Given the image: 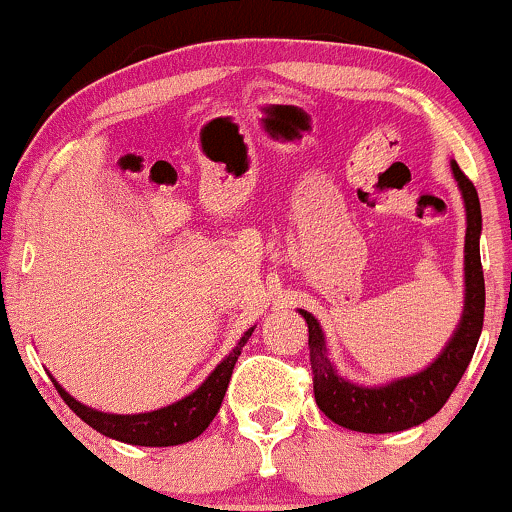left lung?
<instances>
[{"label":"left lung","instance_id":"left-lung-1","mask_svg":"<svg viewBox=\"0 0 512 512\" xmlns=\"http://www.w3.org/2000/svg\"><path fill=\"white\" fill-rule=\"evenodd\" d=\"M457 185L467 209V236H464V310L455 337L450 339L436 361L411 378L395 380L385 387H361L337 375L327 358L325 337L320 322L308 310L301 315L308 322L310 370H313L315 402L334 424L361 433H395L424 424L443 409L477 349L481 327H484V269L479 257L481 207L477 187L452 161Z\"/></svg>","mask_w":512,"mask_h":512}]
</instances>
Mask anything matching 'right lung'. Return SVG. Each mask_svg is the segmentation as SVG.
<instances>
[{
  "label": "right lung",
  "instance_id": "1",
  "mask_svg": "<svg viewBox=\"0 0 512 512\" xmlns=\"http://www.w3.org/2000/svg\"><path fill=\"white\" fill-rule=\"evenodd\" d=\"M252 332H255V327H250V330L240 337L236 349L223 358L214 373H211L202 383V387H197L192 395L170 404V407L149 411V414H103V411H96L91 407H84L81 402H76V399L72 395H67L55 380H52V383H55L60 397L67 402V407L72 409L81 421H86L88 426L96 428L98 433H103V436L122 440V443L129 445H146V448L180 445L187 443V440H195L199 433L207 431V426L214 421V416L219 414L223 395H226L228 383H231L233 366H236L240 351L248 344Z\"/></svg>",
  "mask_w": 512,
  "mask_h": 512
}]
</instances>
